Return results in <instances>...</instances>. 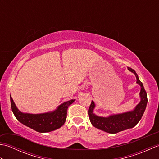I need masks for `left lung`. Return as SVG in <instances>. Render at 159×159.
Listing matches in <instances>:
<instances>
[{"label":"left lung","mask_w":159,"mask_h":159,"mask_svg":"<svg viewBox=\"0 0 159 159\" xmlns=\"http://www.w3.org/2000/svg\"><path fill=\"white\" fill-rule=\"evenodd\" d=\"M128 70L135 75L137 83L141 87L140 102L133 110L128 112L111 115L108 117H100L93 113L96 104L92 100L88 110V115L91 123L98 129L111 134L119 133L135 126L143 116L148 103L147 93L135 71L130 67H128Z\"/></svg>","instance_id":"1"}]
</instances>
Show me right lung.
<instances>
[{"label":"right lung","instance_id":"right-lung-1","mask_svg":"<svg viewBox=\"0 0 159 159\" xmlns=\"http://www.w3.org/2000/svg\"><path fill=\"white\" fill-rule=\"evenodd\" d=\"M12 112L20 123L39 133H48L61 127L65 123L67 108L75 100H70L60 104L55 110L50 112L32 114L21 112L10 96Z\"/></svg>","mask_w":159,"mask_h":159}]
</instances>
